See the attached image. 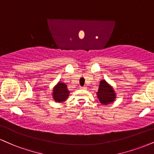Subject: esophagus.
Segmentation results:
<instances>
[{
  "label": "esophagus",
  "instance_id": "obj_1",
  "mask_svg": "<svg viewBox=\"0 0 154 154\" xmlns=\"http://www.w3.org/2000/svg\"><path fill=\"white\" fill-rule=\"evenodd\" d=\"M86 87L85 86H83V87H81V89H82V90H86Z\"/></svg>",
  "mask_w": 154,
  "mask_h": 154
}]
</instances>
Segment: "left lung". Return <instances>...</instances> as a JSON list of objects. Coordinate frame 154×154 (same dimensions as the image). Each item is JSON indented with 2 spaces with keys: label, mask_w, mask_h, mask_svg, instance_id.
Returning a JSON list of instances; mask_svg holds the SVG:
<instances>
[{
  "label": "left lung",
  "mask_w": 154,
  "mask_h": 154,
  "mask_svg": "<svg viewBox=\"0 0 154 154\" xmlns=\"http://www.w3.org/2000/svg\"><path fill=\"white\" fill-rule=\"evenodd\" d=\"M97 96L102 105H107L115 101L116 93L113 88L108 82H107L105 79H102L100 82Z\"/></svg>",
  "instance_id": "1"
}]
</instances>
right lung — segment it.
I'll use <instances>...</instances> for the list:
<instances>
[{
  "label": "right lung",
  "mask_w": 154,
  "mask_h": 154,
  "mask_svg": "<svg viewBox=\"0 0 154 154\" xmlns=\"http://www.w3.org/2000/svg\"><path fill=\"white\" fill-rule=\"evenodd\" d=\"M70 91L68 90L65 83L59 82L54 87L52 90V97L56 103H63L69 97Z\"/></svg>",
  "instance_id": "add662e5"
}]
</instances>
